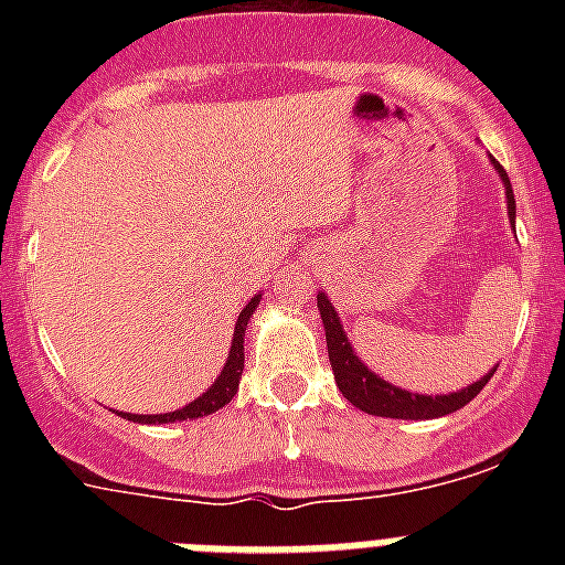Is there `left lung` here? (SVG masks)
<instances>
[{"instance_id":"left-lung-1","label":"left lung","mask_w":565,"mask_h":565,"mask_svg":"<svg viewBox=\"0 0 565 565\" xmlns=\"http://www.w3.org/2000/svg\"><path fill=\"white\" fill-rule=\"evenodd\" d=\"M492 163H495L503 186H507L509 223L515 226V194H512V183H509L507 172H503V167L495 158H492ZM317 308L319 317H322V328H326L328 359H331L337 387L353 407L364 411L367 416L411 418V422H418V418H441L447 416V413L461 411L463 404L472 402V398L483 391V384L492 379V373H495V367H492L487 376L467 384L463 391L447 393V396H424V393L402 391L396 384L384 382L382 376L367 371V364L356 356V351H353L351 342H348V333H344L342 322H339V313L333 311L331 299H328L326 294H317Z\"/></svg>"}]
</instances>
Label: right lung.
<instances>
[{"label": "right lung", "mask_w": 565, "mask_h": 565, "mask_svg": "<svg viewBox=\"0 0 565 565\" xmlns=\"http://www.w3.org/2000/svg\"><path fill=\"white\" fill-rule=\"evenodd\" d=\"M259 297H263V294H257V297L248 299V306L239 311L237 326H234V333H232V351H228L226 364H223L221 376L214 379V384L209 387L206 393H203V396H198L192 404H186V407H181V411H174V413H158V416L118 413V416H124L127 422H138V424H172V422H186V418L209 416V413L226 407L239 387V376H243V337H246L248 319H252V313L257 311Z\"/></svg>", "instance_id": "add662e5"}]
</instances>
